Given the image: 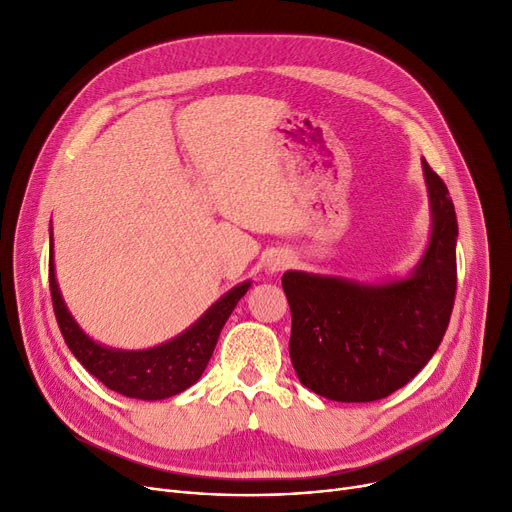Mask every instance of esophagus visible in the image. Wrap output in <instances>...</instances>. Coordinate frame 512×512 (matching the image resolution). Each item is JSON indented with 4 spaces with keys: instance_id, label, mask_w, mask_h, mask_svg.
<instances>
[{
    "instance_id": "1",
    "label": "esophagus",
    "mask_w": 512,
    "mask_h": 512,
    "mask_svg": "<svg viewBox=\"0 0 512 512\" xmlns=\"http://www.w3.org/2000/svg\"><path fill=\"white\" fill-rule=\"evenodd\" d=\"M290 265V257L282 251H276L272 253L270 257H267V263H265V270L270 274H278V272H284L286 267Z\"/></svg>"
}]
</instances>
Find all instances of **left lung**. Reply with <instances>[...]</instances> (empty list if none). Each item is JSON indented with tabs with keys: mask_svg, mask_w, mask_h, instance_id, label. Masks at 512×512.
<instances>
[{
	"mask_svg": "<svg viewBox=\"0 0 512 512\" xmlns=\"http://www.w3.org/2000/svg\"><path fill=\"white\" fill-rule=\"evenodd\" d=\"M432 213L427 247L405 278L365 284L286 272L290 359L311 392L338 402L380 400L434 357L456 294L459 224L442 178L421 161Z\"/></svg>",
	"mask_w": 512,
	"mask_h": 512,
	"instance_id": "8db88e82",
	"label": "left lung"
}]
</instances>
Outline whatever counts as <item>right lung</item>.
<instances>
[{
  "label": "right lung",
  "instance_id": "right-lung-1",
  "mask_svg": "<svg viewBox=\"0 0 512 512\" xmlns=\"http://www.w3.org/2000/svg\"><path fill=\"white\" fill-rule=\"evenodd\" d=\"M251 282H242L215 301L197 321L176 338L145 351H120L87 336L68 311L53 267V234L49 232V288L60 332L83 367L110 390L128 398L164 400L191 388L203 375L220 332L245 297Z\"/></svg>",
  "mask_w": 512,
  "mask_h": 512
}]
</instances>
